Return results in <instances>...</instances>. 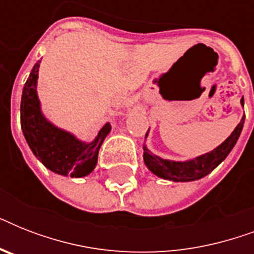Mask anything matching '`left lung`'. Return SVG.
I'll return each instance as SVG.
<instances>
[{"label": "left lung", "instance_id": "8db88e82", "mask_svg": "<svg viewBox=\"0 0 254 254\" xmlns=\"http://www.w3.org/2000/svg\"><path fill=\"white\" fill-rule=\"evenodd\" d=\"M241 104L244 105V99H241ZM244 120L245 116H243L240 124L220 146H217L215 150L200 155L197 158L186 161V162H175V161L159 158L157 155L151 154L146 146H143V161L151 173H154L155 175L163 179L174 182H190L200 179L211 173L215 167L219 166L227 158V155L231 153L240 137V133L244 127Z\"/></svg>", "mask_w": 254, "mask_h": 254}]
</instances>
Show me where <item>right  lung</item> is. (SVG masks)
<instances>
[{"instance_id":"right-lung-1","label":"right lung","mask_w":254,"mask_h":254,"mask_svg":"<svg viewBox=\"0 0 254 254\" xmlns=\"http://www.w3.org/2000/svg\"><path fill=\"white\" fill-rule=\"evenodd\" d=\"M38 61L23 87L21 100V127L34 155L54 173L80 178L96 167L97 155L104 138L111 131V124L100 129L95 141L85 143L68 131L58 129L43 117L37 95Z\"/></svg>"}]
</instances>
